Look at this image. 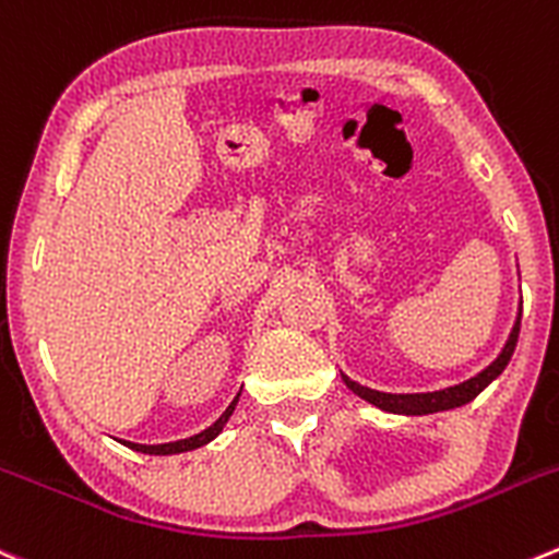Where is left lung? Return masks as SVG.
Segmentation results:
<instances>
[{"instance_id": "left-lung-1", "label": "left lung", "mask_w": 559, "mask_h": 559, "mask_svg": "<svg viewBox=\"0 0 559 559\" xmlns=\"http://www.w3.org/2000/svg\"><path fill=\"white\" fill-rule=\"evenodd\" d=\"M519 328H522V313L516 317V324H513V330H511V335H508L506 346H502L500 357H497L489 368H484L478 377L467 379V382L453 384V388H445V390H435V393H379V390L362 388V384L352 382V379L344 377V373H341V379H344L346 388H349L352 393H357L360 399H366L368 404L379 406V409H384V412H395V415H431V412L453 409V406L469 404V401H473L475 395H478L480 390L491 382V379H497L502 371H506L508 360H511L513 349H516Z\"/></svg>"}]
</instances>
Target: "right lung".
I'll return each instance as SVG.
<instances>
[{"instance_id": "obj_1", "label": "right lung", "mask_w": 559, "mask_h": 559, "mask_svg": "<svg viewBox=\"0 0 559 559\" xmlns=\"http://www.w3.org/2000/svg\"><path fill=\"white\" fill-rule=\"evenodd\" d=\"M237 399H240V395H237ZM237 399L231 401L229 406H226V412H224V415H221L218 420H215V424L210 426V429H204L202 435H193V437H188V440L166 442V445H135V442H128V448H133V451H139V453H150V456H171V453H186V451H193V448H202V445H207L210 440H215V437H218L221 431H224L226 420H229V417H231V412H235V406H237Z\"/></svg>"}]
</instances>
